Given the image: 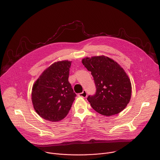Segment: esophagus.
I'll use <instances>...</instances> for the list:
<instances>
[{"instance_id": "1", "label": "esophagus", "mask_w": 160, "mask_h": 160, "mask_svg": "<svg viewBox=\"0 0 160 160\" xmlns=\"http://www.w3.org/2000/svg\"><path fill=\"white\" fill-rule=\"evenodd\" d=\"M87 92L86 91H83L82 92H80V93H78V97H83V98H86L87 97Z\"/></svg>"}]
</instances>
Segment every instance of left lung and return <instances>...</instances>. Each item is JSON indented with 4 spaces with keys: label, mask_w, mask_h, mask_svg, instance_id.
<instances>
[{
    "label": "left lung",
    "mask_w": 160,
    "mask_h": 160,
    "mask_svg": "<svg viewBox=\"0 0 160 160\" xmlns=\"http://www.w3.org/2000/svg\"><path fill=\"white\" fill-rule=\"evenodd\" d=\"M83 65L91 72L97 92L89 96L91 107L103 116H112L122 111L130 102L131 80L124 69L114 60L95 56L82 59Z\"/></svg>",
    "instance_id": "8db88e82"
}]
</instances>
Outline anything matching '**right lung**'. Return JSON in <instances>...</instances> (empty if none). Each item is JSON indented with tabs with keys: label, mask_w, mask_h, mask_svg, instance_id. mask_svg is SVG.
I'll use <instances>...</instances> for the list:
<instances>
[{
	"label": "right lung",
	"mask_w": 160,
	"mask_h": 160,
	"mask_svg": "<svg viewBox=\"0 0 160 160\" xmlns=\"http://www.w3.org/2000/svg\"><path fill=\"white\" fill-rule=\"evenodd\" d=\"M71 65L68 60L53 63L33 84L32 103L42 118L56 122L68 115L77 97L68 81Z\"/></svg>",
	"instance_id": "add662e5"
}]
</instances>
